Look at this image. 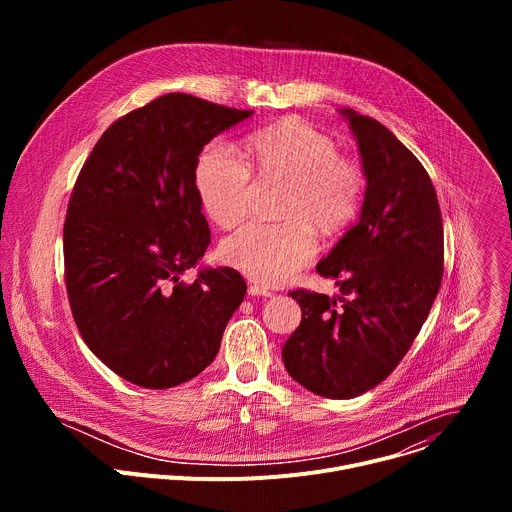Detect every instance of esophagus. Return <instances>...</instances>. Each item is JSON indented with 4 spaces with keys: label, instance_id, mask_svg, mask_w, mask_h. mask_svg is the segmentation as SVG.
Segmentation results:
<instances>
[{
    "label": "esophagus",
    "instance_id": "1",
    "mask_svg": "<svg viewBox=\"0 0 512 512\" xmlns=\"http://www.w3.org/2000/svg\"><path fill=\"white\" fill-rule=\"evenodd\" d=\"M249 296H261V298H271L273 294H271V291H269L267 287H263V285H257V283H251V285H249Z\"/></svg>",
    "mask_w": 512,
    "mask_h": 512
}]
</instances>
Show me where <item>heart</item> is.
Instances as JSON below:
<instances>
[{
	"label": "heart",
	"mask_w": 512,
	"mask_h": 512,
	"mask_svg": "<svg viewBox=\"0 0 512 512\" xmlns=\"http://www.w3.org/2000/svg\"><path fill=\"white\" fill-rule=\"evenodd\" d=\"M241 157L225 143H212L196 164L202 208L221 229L243 223L255 180H285L279 225L253 223L221 245V259L247 277L279 285L308 265L322 235H338L362 210L367 174L340 154L338 143L300 117H285L249 131Z\"/></svg>",
	"instance_id": "heart-1"
}]
</instances>
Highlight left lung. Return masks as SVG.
I'll list each match as a JSON object with an SVG mask.
<instances>
[{
    "instance_id": "left-lung-1",
    "label": "left lung",
    "mask_w": 512,
    "mask_h": 512,
    "mask_svg": "<svg viewBox=\"0 0 512 512\" xmlns=\"http://www.w3.org/2000/svg\"><path fill=\"white\" fill-rule=\"evenodd\" d=\"M342 113L367 174L360 221L316 267L336 279L338 298L289 291L302 322L281 348L289 377L328 399L358 397L395 371L444 277V223L429 174L383 123Z\"/></svg>"
}]
</instances>
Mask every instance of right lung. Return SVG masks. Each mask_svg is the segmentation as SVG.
Masks as SVG:
<instances>
[{
  "label": "right lung",
  "instance_id": "add662e5",
  "mask_svg": "<svg viewBox=\"0 0 512 512\" xmlns=\"http://www.w3.org/2000/svg\"><path fill=\"white\" fill-rule=\"evenodd\" d=\"M253 111L168 93L107 127L64 218L75 324L121 379L170 389L214 360L247 283L231 267L182 279L210 243L196 190L204 145Z\"/></svg>",
  "mask_w": 512,
  "mask_h": 512
}]
</instances>
